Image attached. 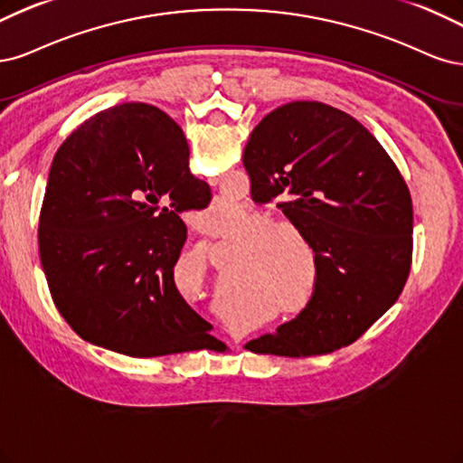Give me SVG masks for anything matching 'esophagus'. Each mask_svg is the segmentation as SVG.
Instances as JSON below:
<instances>
[{"instance_id":"obj_1","label":"esophagus","mask_w":463,"mask_h":463,"mask_svg":"<svg viewBox=\"0 0 463 463\" xmlns=\"http://www.w3.org/2000/svg\"><path fill=\"white\" fill-rule=\"evenodd\" d=\"M196 229L202 231V232H210V225H207V221H205L203 217H200V219L196 221Z\"/></svg>"}]
</instances>
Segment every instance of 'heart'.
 <instances>
[{"mask_svg":"<svg viewBox=\"0 0 463 463\" xmlns=\"http://www.w3.org/2000/svg\"><path fill=\"white\" fill-rule=\"evenodd\" d=\"M210 229L217 234L227 231L232 222L242 215V210L221 200H213L205 205ZM242 236L251 238L250 256L246 261V285L244 292H265L277 306H285L290 316H302L316 298V287L307 285L306 291V269L300 251H307V241L294 227H279V222L256 215Z\"/></svg>","mask_w":463,"mask_h":463,"instance_id":"1","label":"heart"}]
</instances>
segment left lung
<instances>
[{"label":"left lung","mask_w":463,"mask_h":463,"mask_svg":"<svg viewBox=\"0 0 463 463\" xmlns=\"http://www.w3.org/2000/svg\"><path fill=\"white\" fill-rule=\"evenodd\" d=\"M242 159L251 198L277 200L316 251L317 271L311 307L244 348L306 357L352 345L410 277L413 207L394 161L357 118L321 101L265 115Z\"/></svg>","instance_id":"left-lung-1"}]
</instances>
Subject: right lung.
Masks as SVG:
<instances>
[{
    "label": "right lung",
    "mask_w": 463,
    "mask_h": 463,
    "mask_svg": "<svg viewBox=\"0 0 463 463\" xmlns=\"http://www.w3.org/2000/svg\"><path fill=\"white\" fill-rule=\"evenodd\" d=\"M188 154L181 127L140 101L90 117L57 150L40 261L55 307L90 345L161 357L217 342L173 279L186 241L181 213L205 192Z\"/></svg>",
    "instance_id": "1"
}]
</instances>
